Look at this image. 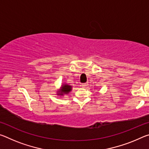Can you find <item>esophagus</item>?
Returning <instances> with one entry per match:
<instances>
[{
  "label": "esophagus",
  "mask_w": 149,
  "mask_h": 149,
  "mask_svg": "<svg viewBox=\"0 0 149 149\" xmlns=\"http://www.w3.org/2000/svg\"><path fill=\"white\" fill-rule=\"evenodd\" d=\"M88 86V84L87 83H84V84H81V87H84V88H85L86 87Z\"/></svg>",
  "instance_id": "34e87169"
}]
</instances>
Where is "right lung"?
Instances as JSON below:
<instances>
[{
    "mask_svg": "<svg viewBox=\"0 0 149 149\" xmlns=\"http://www.w3.org/2000/svg\"><path fill=\"white\" fill-rule=\"evenodd\" d=\"M63 87H62V89L60 90V95H62L64 94H68L70 91H71L72 90V87L70 85H62Z\"/></svg>",
    "mask_w": 149,
    "mask_h": 149,
    "instance_id": "add662e5",
    "label": "right lung"
}]
</instances>
